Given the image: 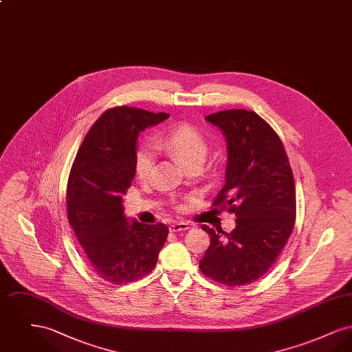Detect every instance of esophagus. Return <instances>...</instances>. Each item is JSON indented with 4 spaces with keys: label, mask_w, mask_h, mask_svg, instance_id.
Instances as JSON below:
<instances>
[{
    "label": "esophagus",
    "mask_w": 352,
    "mask_h": 352,
    "mask_svg": "<svg viewBox=\"0 0 352 352\" xmlns=\"http://www.w3.org/2000/svg\"><path fill=\"white\" fill-rule=\"evenodd\" d=\"M190 228V224L188 223H184V221H178V223H173L168 230L170 232H184L187 231Z\"/></svg>",
    "instance_id": "34e87169"
}]
</instances>
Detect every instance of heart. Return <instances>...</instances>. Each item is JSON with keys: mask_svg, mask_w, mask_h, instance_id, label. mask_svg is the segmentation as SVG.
Masks as SVG:
<instances>
[{"mask_svg": "<svg viewBox=\"0 0 352 352\" xmlns=\"http://www.w3.org/2000/svg\"><path fill=\"white\" fill-rule=\"evenodd\" d=\"M154 146L179 160L187 168L190 164L204 160L208 151V140L201 131L187 122L170 128L154 140ZM154 166V151L149 145H141L134 151L133 170L135 177L145 181L151 177Z\"/></svg>", "mask_w": 352, "mask_h": 352, "instance_id": "b5f03b06", "label": "heart"}]
</instances>
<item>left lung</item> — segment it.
Listing matches in <instances>:
<instances>
[{
    "mask_svg": "<svg viewBox=\"0 0 352 352\" xmlns=\"http://www.w3.org/2000/svg\"><path fill=\"white\" fill-rule=\"evenodd\" d=\"M227 140L226 182L212 201L234 214L236 227L201 228L210 247L199 261L201 273L219 284L243 286L263 277L284 250L296 221V186L278 134L247 109L206 116Z\"/></svg>",
    "mask_w": 352,
    "mask_h": 352,
    "instance_id": "obj_1",
    "label": "left lung"
}]
</instances>
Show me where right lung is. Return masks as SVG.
Listing matches in <instances>:
<instances>
[{"mask_svg": "<svg viewBox=\"0 0 352 352\" xmlns=\"http://www.w3.org/2000/svg\"><path fill=\"white\" fill-rule=\"evenodd\" d=\"M168 118L125 105L105 111L85 134L71 166L68 223L91 268L107 283L128 284L149 274L168 239L166 224H129L122 211V197L135 175L137 137Z\"/></svg>", "mask_w": 352, "mask_h": 352, "instance_id": "obj_1", "label": "right lung"}]
</instances>
